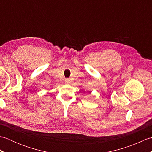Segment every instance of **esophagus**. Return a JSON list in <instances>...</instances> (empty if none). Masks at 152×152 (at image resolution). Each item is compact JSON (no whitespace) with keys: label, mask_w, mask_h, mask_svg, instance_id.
<instances>
[{"label":"esophagus","mask_w":152,"mask_h":152,"mask_svg":"<svg viewBox=\"0 0 152 152\" xmlns=\"http://www.w3.org/2000/svg\"><path fill=\"white\" fill-rule=\"evenodd\" d=\"M64 82H65L66 83H70V80L68 79V78H66L65 80H64Z\"/></svg>","instance_id":"esophagus-1"}]
</instances>
